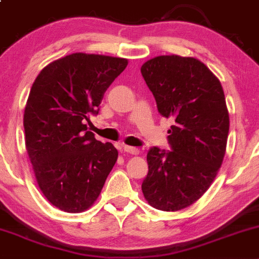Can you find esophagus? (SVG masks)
Here are the masks:
<instances>
[{"label": "esophagus", "instance_id": "obj_1", "mask_svg": "<svg viewBox=\"0 0 259 259\" xmlns=\"http://www.w3.org/2000/svg\"><path fill=\"white\" fill-rule=\"evenodd\" d=\"M122 150L127 154H132V155H137V154H139V149L134 148V146L122 145Z\"/></svg>", "mask_w": 259, "mask_h": 259}]
</instances>
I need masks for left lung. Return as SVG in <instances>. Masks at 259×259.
<instances>
[{
  "label": "left lung",
  "instance_id": "left-lung-1",
  "mask_svg": "<svg viewBox=\"0 0 259 259\" xmlns=\"http://www.w3.org/2000/svg\"><path fill=\"white\" fill-rule=\"evenodd\" d=\"M142 75L159 113L174 120L170 150L149 149L143 194L159 210L184 209L207 192L223 161L229 132L223 88L203 62L178 55L149 60Z\"/></svg>",
  "mask_w": 259,
  "mask_h": 259
}]
</instances>
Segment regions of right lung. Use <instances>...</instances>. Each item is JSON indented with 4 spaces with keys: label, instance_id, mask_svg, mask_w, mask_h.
Returning <instances> with one entry per match:
<instances>
[{
    "label": "right lung",
    "instance_id": "obj_1",
    "mask_svg": "<svg viewBox=\"0 0 259 259\" xmlns=\"http://www.w3.org/2000/svg\"><path fill=\"white\" fill-rule=\"evenodd\" d=\"M126 59L67 55L44 67L32 83L23 115L26 149L46 199L67 213L94 204L116 163L117 150L88 132L104 94Z\"/></svg>",
    "mask_w": 259,
    "mask_h": 259
}]
</instances>
